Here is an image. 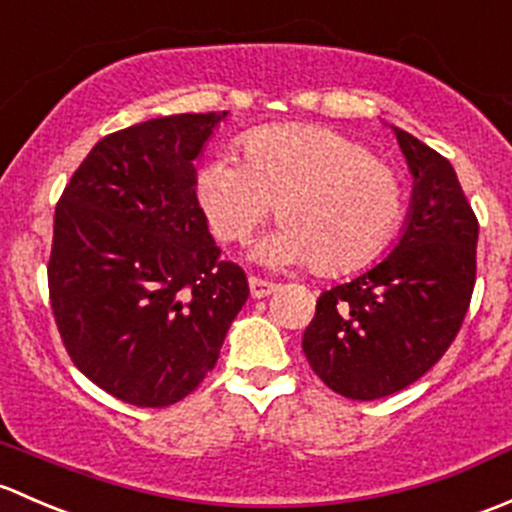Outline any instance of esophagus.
<instances>
[{
	"instance_id": "1",
	"label": "esophagus",
	"mask_w": 512,
	"mask_h": 512,
	"mask_svg": "<svg viewBox=\"0 0 512 512\" xmlns=\"http://www.w3.org/2000/svg\"><path fill=\"white\" fill-rule=\"evenodd\" d=\"M249 291L254 298H266L276 291V283L266 281V278H258V276H249Z\"/></svg>"
}]
</instances>
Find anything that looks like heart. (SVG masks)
I'll list each match as a JSON object with an SVG mask.
<instances>
[{
  "mask_svg": "<svg viewBox=\"0 0 512 512\" xmlns=\"http://www.w3.org/2000/svg\"><path fill=\"white\" fill-rule=\"evenodd\" d=\"M241 150L244 160L217 155L199 170L197 199L226 244L246 241L276 212L283 226L258 244L261 261L352 271L372 261L402 221V175L337 130L271 125L251 130Z\"/></svg>",
  "mask_w": 512,
  "mask_h": 512,
  "instance_id": "obj_1",
  "label": "heart"
}]
</instances>
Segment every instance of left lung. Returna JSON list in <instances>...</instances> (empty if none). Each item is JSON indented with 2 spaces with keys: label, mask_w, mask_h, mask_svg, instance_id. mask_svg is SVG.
Wrapping results in <instances>:
<instances>
[{
  "label": "left lung",
  "mask_w": 512,
  "mask_h": 512,
  "mask_svg": "<svg viewBox=\"0 0 512 512\" xmlns=\"http://www.w3.org/2000/svg\"><path fill=\"white\" fill-rule=\"evenodd\" d=\"M414 175L412 212L394 251L320 293L303 333L313 372L347 399L409 387L444 357L476 286L478 219L451 162L394 128Z\"/></svg>",
  "instance_id": "1"
}]
</instances>
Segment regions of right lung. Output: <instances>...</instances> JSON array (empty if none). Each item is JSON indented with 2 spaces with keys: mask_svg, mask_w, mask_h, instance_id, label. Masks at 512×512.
Segmentation results:
<instances>
[{
  "mask_svg": "<svg viewBox=\"0 0 512 512\" xmlns=\"http://www.w3.org/2000/svg\"><path fill=\"white\" fill-rule=\"evenodd\" d=\"M224 113H182L96 142L54 217L49 298L68 357L133 407L202 384L249 298L194 192V157Z\"/></svg>",
  "mask_w": 512,
  "mask_h": 512,
  "instance_id": "add662e5",
  "label": "right lung"
}]
</instances>
